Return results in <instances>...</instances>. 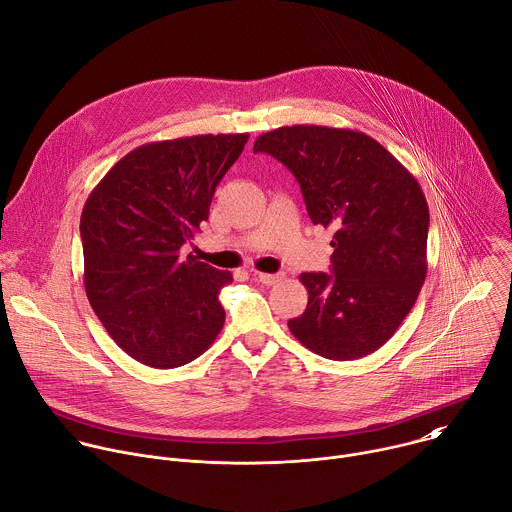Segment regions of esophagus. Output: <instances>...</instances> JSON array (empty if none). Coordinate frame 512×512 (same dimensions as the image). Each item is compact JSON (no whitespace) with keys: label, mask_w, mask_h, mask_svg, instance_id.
I'll return each instance as SVG.
<instances>
[{"label":"esophagus","mask_w":512,"mask_h":512,"mask_svg":"<svg viewBox=\"0 0 512 512\" xmlns=\"http://www.w3.org/2000/svg\"><path fill=\"white\" fill-rule=\"evenodd\" d=\"M285 273H257V279L263 283V285H277L279 281H283Z\"/></svg>","instance_id":"esophagus-1"}]
</instances>
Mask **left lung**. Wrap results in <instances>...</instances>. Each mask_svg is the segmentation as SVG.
Returning <instances> with one entry per match:
<instances>
[{
    "label": "left lung",
    "mask_w": 512,
    "mask_h": 512,
    "mask_svg": "<svg viewBox=\"0 0 512 512\" xmlns=\"http://www.w3.org/2000/svg\"><path fill=\"white\" fill-rule=\"evenodd\" d=\"M253 152L283 162L313 225L333 227L331 273H301L307 309L289 319L299 342L335 362L374 354L396 333L426 279L430 213L418 181L372 136L281 126Z\"/></svg>",
    "instance_id": "left-lung-1"
}]
</instances>
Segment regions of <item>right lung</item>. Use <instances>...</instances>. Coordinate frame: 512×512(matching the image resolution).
Here are the masks:
<instances>
[{
  "label": "right lung",
  "mask_w": 512,
  "mask_h": 512,
  "mask_svg": "<svg viewBox=\"0 0 512 512\" xmlns=\"http://www.w3.org/2000/svg\"><path fill=\"white\" fill-rule=\"evenodd\" d=\"M249 134L142 144L90 193L80 235L84 287L114 342L136 362L170 370L199 358L223 329L221 287L233 281L181 247L201 231L217 185Z\"/></svg>",
  "instance_id": "obj_1"
}]
</instances>
